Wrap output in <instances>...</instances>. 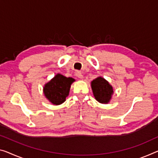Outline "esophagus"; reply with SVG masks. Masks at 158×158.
Returning a JSON list of instances; mask_svg holds the SVG:
<instances>
[{"instance_id":"esophagus-1","label":"esophagus","mask_w":158,"mask_h":158,"mask_svg":"<svg viewBox=\"0 0 158 158\" xmlns=\"http://www.w3.org/2000/svg\"><path fill=\"white\" fill-rule=\"evenodd\" d=\"M76 76L79 78H82V74L81 71H77L76 72Z\"/></svg>"}]
</instances>
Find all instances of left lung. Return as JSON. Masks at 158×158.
<instances>
[{
    "mask_svg": "<svg viewBox=\"0 0 158 158\" xmlns=\"http://www.w3.org/2000/svg\"><path fill=\"white\" fill-rule=\"evenodd\" d=\"M92 89L95 99L100 103H108L113 94V88L105 79L99 77L92 82Z\"/></svg>",
    "mask_w": 158,
    "mask_h": 158,
    "instance_id": "1",
    "label": "left lung"
}]
</instances>
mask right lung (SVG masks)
Segmentation results:
<instances>
[{"instance_id": "right-lung-1", "label": "right lung", "mask_w": 158, "mask_h": 158, "mask_svg": "<svg viewBox=\"0 0 158 158\" xmlns=\"http://www.w3.org/2000/svg\"><path fill=\"white\" fill-rule=\"evenodd\" d=\"M74 81L72 77H66L57 74L44 87V93L46 98L56 105L64 102L69 94L71 85Z\"/></svg>"}]
</instances>
